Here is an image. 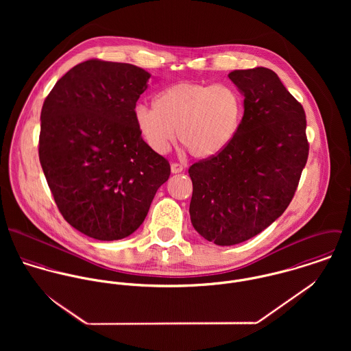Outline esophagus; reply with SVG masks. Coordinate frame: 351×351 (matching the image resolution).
I'll list each match as a JSON object with an SVG mask.
<instances>
[{
	"label": "esophagus",
	"instance_id": "obj_1",
	"mask_svg": "<svg viewBox=\"0 0 351 351\" xmlns=\"http://www.w3.org/2000/svg\"><path fill=\"white\" fill-rule=\"evenodd\" d=\"M170 169H171V173H173V174H177V173L184 171V169H185V167H184L181 163H171Z\"/></svg>",
	"mask_w": 351,
	"mask_h": 351
}]
</instances>
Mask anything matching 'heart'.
I'll return each instance as SVG.
<instances>
[{
	"label": "heart",
	"instance_id": "obj_1",
	"mask_svg": "<svg viewBox=\"0 0 351 351\" xmlns=\"http://www.w3.org/2000/svg\"><path fill=\"white\" fill-rule=\"evenodd\" d=\"M243 117V100L227 84L177 82L159 92L154 108L138 104L136 128L151 150H170L177 130L178 141L196 158H210L237 136Z\"/></svg>",
	"mask_w": 351,
	"mask_h": 351
}]
</instances>
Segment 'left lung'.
I'll list each match as a JSON object with an SVG mask.
<instances>
[{"mask_svg": "<svg viewBox=\"0 0 351 351\" xmlns=\"http://www.w3.org/2000/svg\"><path fill=\"white\" fill-rule=\"evenodd\" d=\"M245 113L234 141L189 167L195 230L217 246L249 241L293 199L309 145L300 102L266 67L234 70Z\"/></svg>", "mask_w": 351, "mask_h": 351, "instance_id": "1", "label": "left lung"}]
</instances>
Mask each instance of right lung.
<instances>
[{"instance_id": "obj_1", "label": "right lung", "mask_w": 351, "mask_h": 351, "mask_svg": "<svg viewBox=\"0 0 351 351\" xmlns=\"http://www.w3.org/2000/svg\"><path fill=\"white\" fill-rule=\"evenodd\" d=\"M151 74L90 59L52 88L40 114L39 159L64 220L97 241L130 237L169 180L170 165L141 136L134 109Z\"/></svg>"}]
</instances>
